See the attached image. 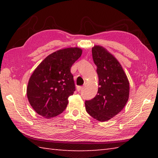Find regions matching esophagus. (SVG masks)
I'll return each mask as SVG.
<instances>
[{
	"mask_svg": "<svg viewBox=\"0 0 158 158\" xmlns=\"http://www.w3.org/2000/svg\"><path fill=\"white\" fill-rule=\"evenodd\" d=\"M82 89H83L82 86H77V91H78V92H80V91H81Z\"/></svg>",
	"mask_w": 158,
	"mask_h": 158,
	"instance_id": "34e87169",
	"label": "esophagus"
}]
</instances>
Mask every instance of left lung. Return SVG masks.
Segmentation results:
<instances>
[{"instance_id":"1","label":"left lung","mask_w":158,"mask_h":158,"mask_svg":"<svg viewBox=\"0 0 158 158\" xmlns=\"http://www.w3.org/2000/svg\"><path fill=\"white\" fill-rule=\"evenodd\" d=\"M99 79L98 94L85 102V110L98 121H106L121 112L129 98V81L122 66L105 48H92Z\"/></svg>"}]
</instances>
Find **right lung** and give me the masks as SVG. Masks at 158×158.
I'll list each match as a JSON object with an SVG mask.
<instances>
[{"instance_id":"1","label":"right lung","mask_w":158,"mask_h":158,"mask_svg":"<svg viewBox=\"0 0 158 158\" xmlns=\"http://www.w3.org/2000/svg\"><path fill=\"white\" fill-rule=\"evenodd\" d=\"M79 47L65 48L51 53L39 64L29 79L27 98L37 114L46 118L60 114L75 90L70 68L81 56Z\"/></svg>"}]
</instances>
